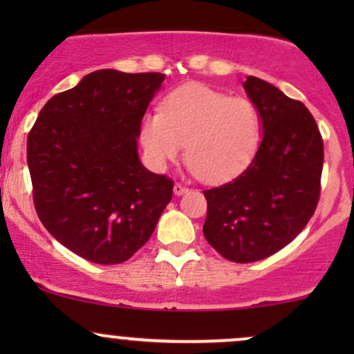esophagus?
<instances>
[{
  "mask_svg": "<svg viewBox=\"0 0 354 354\" xmlns=\"http://www.w3.org/2000/svg\"><path fill=\"white\" fill-rule=\"evenodd\" d=\"M174 194H178V196H180V194H185V193H188V186H185V185H181V183H176V185H174Z\"/></svg>",
  "mask_w": 354,
  "mask_h": 354,
  "instance_id": "obj_1",
  "label": "esophagus"
}]
</instances>
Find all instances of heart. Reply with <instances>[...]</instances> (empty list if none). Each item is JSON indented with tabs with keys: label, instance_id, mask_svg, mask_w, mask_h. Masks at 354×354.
I'll return each instance as SVG.
<instances>
[{
	"label": "heart",
	"instance_id": "obj_1",
	"mask_svg": "<svg viewBox=\"0 0 354 354\" xmlns=\"http://www.w3.org/2000/svg\"><path fill=\"white\" fill-rule=\"evenodd\" d=\"M261 140V113L251 100L231 98L208 86H185L165 100L161 113H148L141 141L156 166L185 153L200 180L223 183L253 160Z\"/></svg>",
	"mask_w": 354,
	"mask_h": 354
}]
</instances>
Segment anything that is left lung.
<instances>
[{
    "label": "left lung",
    "instance_id": "1",
    "mask_svg": "<svg viewBox=\"0 0 354 354\" xmlns=\"http://www.w3.org/2000/svg\"><path fill=\"white\" fill-rule=\"evenodd\" d=\"M243 88L261 113L263 140L239 176L203 191V233L223 258L253 263L290 245L315 214L324 151L301 101L256 76H248Z\"/></svg>",
    "mask_w": 354,
    "mask_h": 354
}]
</instances>
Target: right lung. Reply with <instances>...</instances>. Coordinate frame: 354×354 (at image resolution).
Masks as SVG:
<instances>
[{"mask_svg":"<svg viewBox=\"0 0 354 354\" xmlns=\"http://www.w3.org/2000/svg\"><path fill=\"white\" fill-rule=\"evenodd\" d=\"M161 73L98 70L44 104L28 135L33 203L63 246L118 265L153 234L174 183L138 158L141 121Z\"/></svg>","mask_w":354,"mask_h":354,"instance_id":"add662e5","label":"right lung"}]
</instances>
